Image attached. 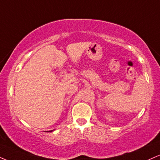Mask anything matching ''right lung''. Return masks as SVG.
Segmentation results:
<instances>
[{
  "label": "right lung",
  "instance_id": "obj_1",
  "mask_svg": "<svg viewBox=\"0 0 160 160\" xmlns=\"http://www.w3.org/2000/svg\"><path fill=\"white\" fill-rule=\"evenodd\" d=\"M52 131H53V130H49V131H47V132H52Z\"/></svg>",
  "mask_w": 160,
  "mask_h": 160
}]
</instances>
